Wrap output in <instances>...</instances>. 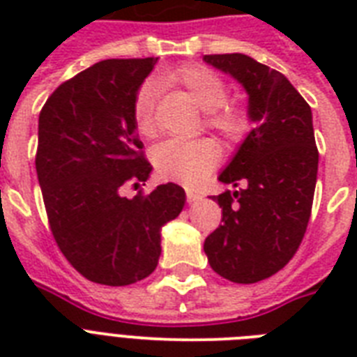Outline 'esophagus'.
<instances>
[{
	"instance_id": "obj_1",
	"label": "esophagus",
	"mask_w": 357,
	"mask_h": 357,
	"mask_svg": "<svg viewBox=\"0 0 357 357\" xmlns=\"http://www.w3.org/2000/svg\"><path fill=\"white\" fill-rule=\"evenodd\" d=\"M185 195H187V202L200 200V192L195 189H185Z\"/></svg>"
}]
</instances>
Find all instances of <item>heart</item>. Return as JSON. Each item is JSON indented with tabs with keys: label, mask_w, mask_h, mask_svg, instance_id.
<instances>
[{
	"label": "heart",
	"mask_w": 357,
	"mask_h": 357,
	"mask_svg": "<svg viewBox=\"0 0 357 357\" xmlns=\"http://www.w3.org/2000/svg\"><path fill=\"white\" fill-rule=\"evenodd\" d=\"M167 81L189 92L196 105L206 111L204 126L226 144H241L254 128L248 109L228 103V85L217 72L200 64H187L167 75ZM133 122L142 137L155 135V85L146 81L133 98ZM218 146L209 139H170L151 150V162L162 179L192 185L217 167Z\"/></svg>",
	"instance_id": "obj_1"
}]
</instances>
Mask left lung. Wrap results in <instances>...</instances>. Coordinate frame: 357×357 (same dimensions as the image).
Masks as SVG:
<instances>
[{"label": "left lung", "mask_w": 357, "mask_h": 357, "mask_svg": "<svg viewBox=\"0 0 357 357\" xmlns=\"http://www.w3.org/2000/svg\"><path fill=\"white\" fill-rule=\"evenodd\" d=\"M204 59L243 83L257 122L218 178L241 189L215 196L222 224L204 250L217 274L255 283L293 259L307 229L319 168L311 107L285 75L248 55Z\"/></svg>", "instance_id": "left-lung-1"}]
</instances>
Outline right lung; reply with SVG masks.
Returning <instances> with one entry per match:
<instances>
[{
	"instance_id": "1",
	"label": "right lung",
	"mask_w": 357,
	"mask_h": 357,
	"mask_svg": "<svg viewBox=\"0 0 357 357\" xmlns=\"http://www.w3.org/2000/svg\"><path fill=\"white\" fill-rule=\"evenodd\" d=\"M157 57L107 59L64 81L38 116L36 176L59 250L81 276L122 287L155 271L161 228L185 190L159 185L135 198L126 185L151 172L133 122V98Z\"/></svg>"
}]
</instances>
